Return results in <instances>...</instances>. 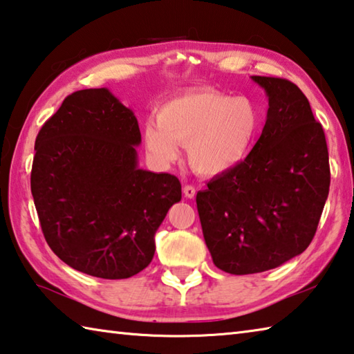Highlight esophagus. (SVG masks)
<instances>
[{
  "instance_id": "34e87169",
  "label": "esophagus",
  "mask_w": 354,
  "mask_h": 354,
  "mask_svg": "<svg viewBox=\"0 0 354 354\" xmlns=\"http://www.w3.org/2000/svg\"><path fill=\"white\" fill-rule=\"evenodd\" d=\"M195 187L194 185H190V184H187V185H184V189H183V194H184V196L185 198H194L195 196Z\"/></svg>"
}]
</instances>
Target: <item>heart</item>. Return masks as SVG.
I'll return each mask as SVG.
<instances>
[{"instance_id": "1", "label": "heart", "mask_w": 354, "mask_h": 354, "mask_svg": "<svg viewBox=\"0 0 354 354\" xmlns=\"http://www.w3.org/2000/svg\"><path fill=\"white\" fill-rule=\"evenodd\" d=\"M259 107L247 97L198 88L167 100L149 120L143 137L148 153L162 164L178 158L187 147L192 169L203 176L230 171L247 158L261 133Z\"/></svg>"}]
</instances>
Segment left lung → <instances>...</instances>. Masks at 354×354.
Masks as SVG:
<instances>
[{"mask_svg":"<svg viewBox=\"0 0 354 354\" xmlns=\"http://www.w3.org/2000/svg\"><path fill=\"white\" fill-rule=\"evenodd\" d=\"M268 97L266 127L250 154L196 194L212 261L231 274L261 273L301 254L328 198L325 133L295 84L251 76Z\"/></svg>","mask_w":354,"mask_h":354,"instance_id":"left-lung-1","label":"left lung"}]
</instances>
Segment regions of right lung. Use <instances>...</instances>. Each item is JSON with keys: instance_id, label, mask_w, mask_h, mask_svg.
<instances>
[{"instance_id": "add662e5", "label": "right lung", "mask_w": 354, "mask_h": 354, "mask_svg": "<svg viewBox=\"0 0 354 354\" xmlns=\"http://www.w3.org/2000/svg\"><path fill=\"white\" fill-rule=\"evenodd\" d=\"M133 111L107 88L68 95L35 139L31 192L41 232L67 266L131 278L154 256V234L181 201V183L137 167Z\"/></svg>"}]
</instances>
